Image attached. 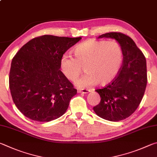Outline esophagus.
Returning <instances> with one entry per match:
<instances>
[{
  "instance_id": "1",
  "label": "esophagus",
  "mask_w": 157,
  "mask_h": 157,
  "mask_svg": "<svg viewBox=\"0 0 157 157\" xmlns=\"http://www.w3.org/2000/svg\"><path fill=\"white\" fill-rule=\"evenodd\" d=\"M90 90L88 89H82V90H78V93H83V94H87V93H89Z\"/></svg>"
}]
</instances>
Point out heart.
Segmentation results:
<instances>
[{
    "instance_id": "heart-1",
    "label": "heart",
    "mask_w": 157,
    "mask_h": 157,
    "mask_svg": "<svg viewBox=\"0 0 157 157\" xmlns=\"http://www.w3.org/2000/svg\"><path fill=\"white\" fill-rule=\"evenodd\" d=\"M73 52L74 58L63 55L60 68L66 78L75 81L84 67L86 74L76 83L79 87L108 84L117 76L123 63L122 48L114 41L90 39L77 45Z\"/></svg>"
}]
</instances>
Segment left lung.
I'll return each instance as SVG.
<instances>
[{
  "label": "left lung",
  "mask_w": 157,
  "mask_h": 157,
  "mask_svg": "<svg viewBox=\"0 0 157 157\" xmlns=\"http://www.w3.org/2000/svg\"><path fill=\"white\" fill-rule=\"evenodd\" d=\"M114 38L123 50V62L117 76L99 94V104L93 108L98 117L110 121H119L132 114L144 97L147 85L146 60L142 52L128 36L109 32L98 38Z\"/></svg>",
  "instance_id": "obj_1"
}]
</instances>
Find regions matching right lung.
<instances>
[{
  "instance_id": "obj_1",
  "label": "right lung",
  "mask_w": 157,
  "mask_h": 157,
  "mask_svg": "<svg viewBox=\"0 0 157 157\" xmlns=\"http://www.w3.org/2000/svg\"><path fill=\"white\" fill-rule=\"evenodd\" d=\"M81 39L41 36L27 42L13 58L10 89L13 103L26 117L49 122L65 114L77 90L60 70V60Z\"/></svg>"
}]
</instances>
